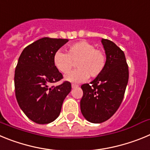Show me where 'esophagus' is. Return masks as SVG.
<instances>
[{"instance_id": "1", "label": "esophagus", "mask_w": 150, "mask_h": 150, "mask_svg": "<svg viewBox=\"0 0 150 150\" xmlns=\"http://www.w3.org/2000/svg\"><path fill=\"white\" fill-rule=\"evenodd\" d=\"M71 86H72V88H76V87H78L79 86H78V85H76V84H72V85H71Z\"/></svg>"}]
</instances>
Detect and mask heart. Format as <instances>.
I'll use <instances>...</instances> for the list:
<instances>
[{
  "instance_id": "1",
  "label": "heart",
  "mask_w": 150,
  "mask_h": 150,
  "mask_svg": "<svg viewBox=\"0 0 150 150\" xmlns=\"http://www.w3.org/2000/svg\"><path fill=\"white\" fill-rule=\"evenodd\" d=\"M55 67L62 74H67L76 65L77 70L65 76L70 82L85 81L90 78H96L103 73L107 64V55L103 50L96 49L95 46L87 41H78L71 44L67 53L56 52L53 57Z\"/></svg>"
}]
</instances>
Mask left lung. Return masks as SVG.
<instances>
[{
	"mask_svg": "<svg viewBox=\"0 0 150 150\" xmlns=\"http://www.w3.org/2000/svg\"><path fill=\"white\" fill-rule=\"evenodd\" d=\"M101 43L107 55L105 68L90 84L81 86L82 114L92 123L107 121L119 109L129 75L124 52L109 40L102 39Z\"/></svg>",
	"mask_w": 150,
	"mask_h": 150,
	"instance_id": "1",
	"label": "left lung"
}]
</instances>
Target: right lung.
<instances>
[{
  "mask_svg": "<svg viewBox=\"0 0 150 150\" xmlns=\"http://www.w3.org/2000/svg\"><path fill=\"white\" fill-rule=\"evenodd\" d=\"M67 39L43 38L28 45L18 58L15 70V93L18 105L31 121L48 124L56 120L71 90L70 82L52 86L63 79L53 62L55 53Z\"/></svg>",
  "mask_w": 150,
  "mask_h": 150,
  "instance_id": "obj_1",
  "label": "right lung"
}]
</instances>
